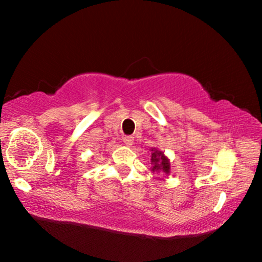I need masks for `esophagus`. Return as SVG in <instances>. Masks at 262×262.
I'll list each match as a JSON object with an SVG mask.
<instances>
[{"mask_svg": "<svg viewBox=\"0 0 262 262\" xmlns=\"http://www.w3.org/2000/svg\"><path fill=\"white\" fill-rule=\"evenodd\" d=\"M123 141H124L125 145L130 146V145H133L134 138H133V137H124V138H123Z\"/></svg>", "mask_w": 262, "mask_h": 262, "instance_id": "34e87169", "label": "esophagus"}]
</instances>
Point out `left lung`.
Segmentation results:
<instances>
[{"instance_id":"1","label":"left lung","mask_w":262,"mask_h":262,"mask_svg":"<svg viewBox=\"0 0 262 262\" xmlns=\"http://www.w3.org/2000/svg\"><path fill=\"white\" fill-rule=\"evenodd\" d=\"M150 162H151L152 172H161L165 176L170 175V160L161 150L151 148V159H150Z\"/></svg>"}]
</instances>
